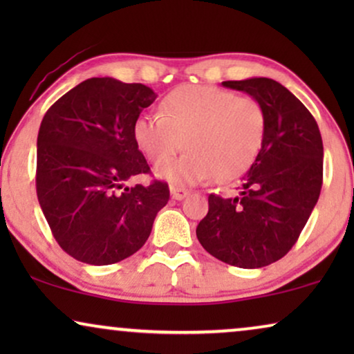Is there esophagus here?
I'll return each mask as SVG.
<instances>
[{"instance_id":"obj_1","label":"esophagus","mask_w":354,"mask_h":354,"mask_svg":"<svg viewBox=\"0 0 354 354\" xmlns=\"http://www.w3.org/2000/svg\"><path fill=\"white\" fill-rule=\"evenodd\" d=\"M188 190H185V188L182 187H171V196L174 198V200H183V198L188 196Z\"/></svg>"}]
</instances>
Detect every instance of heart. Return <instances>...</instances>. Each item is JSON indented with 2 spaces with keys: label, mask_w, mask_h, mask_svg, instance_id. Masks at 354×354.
Masks as SVG:
<instances>
[{
  "label": "heart",
  "mask_w": 354,
  "mask_h": 354,
  "mask_svg": "<svg viewBox=\"0 0 354 354\" xmlns=\"http://www.w3.org/2000/svg\"><path fill=\"white\" fill-rule=\"evenodd\" d=\"M266 127V111L256 98L212 85H185L164 98L161 113L138 115L133 140L156 166L185 146L187 153L158 167L156 176L174 185H195L211 177L227 182L248 171Z\"/></svg>",
  "instance_id": "b5f03b06"
}]
</instances>
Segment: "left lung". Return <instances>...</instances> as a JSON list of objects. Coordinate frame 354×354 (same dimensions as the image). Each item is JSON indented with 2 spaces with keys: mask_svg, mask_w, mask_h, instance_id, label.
I'll list each match as a JSON object with an SVG mask.
<instances>
[{
  "mask_svg": "<svg viewBox=\"0 0 354 354\" xmlns=\"http://www.w3.org/2000/svg\"><path fill=\"white\" fill-rule=\"evenodd\" d=\"M263 104L268 127L239 195H209L196 227L207 253L222 263L258 269L283 258L297 243L321 195L324 147L316 119L283 85L266 77L222 82Z\"/></svg>",
  "mask_w": 354,
  "mask_h": 354,
  "instance_id": "obj_1",
  "label": "left lung"
}]
</instances>
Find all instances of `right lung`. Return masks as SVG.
<instances>
[{"label": "right lung", "instance_id": "right-lung-1", "mask_svg": "<svg viewBox=\"0 0 354 354\" xmlns=\"http://www.w3.org/2000/svg\"><path fill=\"white\" fill-rule=\"evenodd\" d=\"M143 84L93 77L62 95L37 138V196L67 254L91 266L142 248L169 201L166 182L127 187L149 166L133 140L140 113L156 100Z\"/></svg>", "mask_w": 354, "mask_h": 354}]
</instances>
